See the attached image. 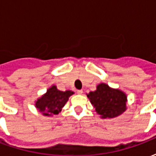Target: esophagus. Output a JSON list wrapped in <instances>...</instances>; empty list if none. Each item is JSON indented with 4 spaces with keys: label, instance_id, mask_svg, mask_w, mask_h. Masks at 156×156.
I'll return each instance as SVG.
<instances>
[{
    "label": "esophagus",
    "instance_id": "1",
    "mask_svg": "<svg viewBox=\"0 0 156 156\" xmlns=\"http://www.w3.org/2000/svg\"><path fill=\"white\" fill-rule=\"evenodd\" d=\"M78 94H83V90H82V89H80V90H78Z\"/></svg>",
    "mask_w": 156,
    "mask_h": 156
}]
</instances>
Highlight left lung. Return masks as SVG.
I'll list each match as a JSON object with an SVG mask.
<instances>
[{"instance_id":"obj_1","label":"left lung","mask_w":156,"mask_h":156,"mask_svg":"<svg viewBox=\"0 0 156 156\" xmlns=\"http://www.w3.org/2000/svg\"><path fill=\"white\" fill-rule=\"evenodd\" d=\"M95 111L102 119H113L127 109V95L119 88H113L105 83L97 86L96 90L87 94Z\"/></svg>"}]
</instances>
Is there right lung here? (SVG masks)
<instances>
[{
    "label": "right lung",
    "mask_w": 156,
    "mask_h": 156,
    "mask_svg": "<svg viewBox=\"0 0 156 156\" xmlns=\"http://www.w3.org/2000/svg\"><path fill=\"white\" fill-rule=\"evenodd\" d=\"M74 94L71 90L60 91L56 85H51L47 92L35 101V107L43 116L51 117L62 111L68 101L69 97Z\"/></svg>",
    "instance_id": "obj_1"
}]
</instances>
